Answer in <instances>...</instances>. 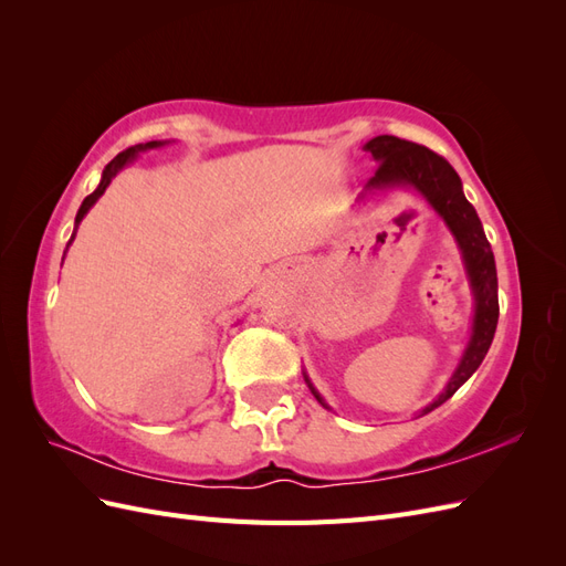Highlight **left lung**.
<instances>
[{
	"instance_id": "left-lung-1",
	"label": "left lung",
	"mask_w": 566,
	"mask_h": 566,
	"mask_svg": "<svg viewBox=\"0 0 566 566\" xmlns=\"http://www.w3.org/2000/svg\"><path fill=\"white\" fill-rule=\"evenodd\" d=\"M364 148L375 158V163L380 165L375 169V177L368 179L366 191H382V188L394 186L416 188V191L432 205L434 212L447 221V227L460 248L462 262H465V271L474 295V321L468 347L462 352V358L455 373L451 375L449 385L443 387V391L432 403H427L420 410V418L430 413L437 406H441L443 401H449L484 361L495 335V325H499V276H495V260L486 241L482 221H479L476 210L468 202L465 193H462L458 172L447 160L437 156L430 148L389 134L375 136V139H370ZM304 380L310 385L318 403L331 408L323 401L312 380L306 378V373Z\"/></svg>"
}]
</instances>
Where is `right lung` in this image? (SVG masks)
I'll list each match as a JSON object with an SVG mask.
<instances>
[{"label":"right lung","mask_w":566,"mask_h":566,"mask_svg":"<svg viewBox=\"0 0 566 566\" xmlns=\"http://www.w3.org/2000/svg\"><path fill=\"white\" fill-rule=\"evenodd\" d=\"M165 142H148V144H136V146H132V148H127V150H123V153H117V156L106 165V169H104V175H101V184L96 186V191L94 193H90L87 198L82 200V205H80V210H77V217H75V231H77V224L80 221L84 219V214H87L90 210H92V205L104 196V191L108 188V184L113 181V177L119 172V169H123L125 165H129L136 156H139L142 150H148V148H158V146H163ZM73 238H75V233L71 235V241H67V245L73 243Z\"/></svg>","instance_id":"right-lung-1"}]
</instances>
